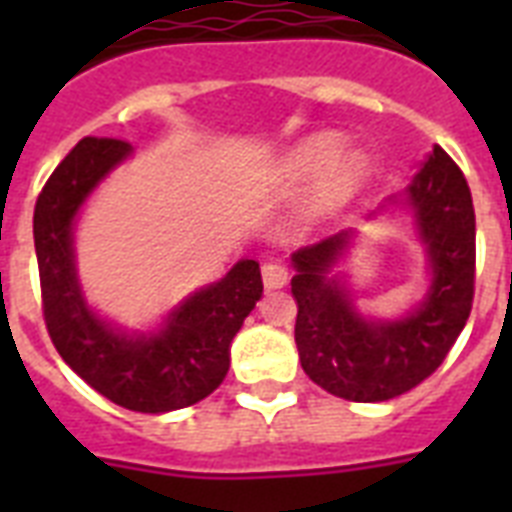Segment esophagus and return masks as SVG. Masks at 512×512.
<instances>
[{
	"instance_id": "1",
	"label": "esophagus",
	"mask_w": 512,
	"mask_h": 512,
	"mask_svg": "<svg viewBox=\"0 0 512 512\" xmlns=\"http://www.w3.org/2000/svg\"><path fill=\"white\" fill-rule=\"evenodd\" d=\"M289 273L287 268H284V263L281 260H271V263L263 265V284L265 289H281L284 284H287Z\"/></svg>"
}]
</instances>
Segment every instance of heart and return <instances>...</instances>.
<instances>
[{
    "instance_id": "obj_1",
    "label": "heart",
    "mask_w": 512,
    "mask_h": 512,
    "mask_svg": "<svg viewBox=\"0 0 512 512\" xmlns=\"http://www.w3.org/2000/svg\"><path fill=\"white\" fill-rule=\"evenodd\" d=\"M342 138L335 132H321L313 138L303 140L300 146L287 159V172L295 180H305L313 177L319 170H324L335 155L338 159L329 167L324 183H321L316 199H313L311 209L305 212V220H319L327 212L337 209L342 201H348L350 196H356L364 183L369 180V159L361 151H342Z\"/></svg>"
}]
</instances>
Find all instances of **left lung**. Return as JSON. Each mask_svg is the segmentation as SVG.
<instances>
[{
  "label": "left lung",
  "mask_w": 512,
  "mask_h": 512,
  "mask_svg": "<svg viewBox=\"0 0 512 512\" xmlns=\"http://www.w3.org/2000/svg\"><path fill=\"white\" fill-rule=\"evenodd\" d=\"M390 204L412 212L428 271V292L404 316H366L348 273L337 271L356 231L292 255L300 364L327 393L361 404L401 396L436 372L473 308L476 215L468 183L444 148L433 146L409 188L377 212Z\"/></svg>",
  "instance_id": "8db88e82"
}]
</instances>
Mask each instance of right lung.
Masks as SVG:
<instances>
[{"label":"right lung","mask_w":512,"mask_h":512,"mask_svg":"<svg viewBox=\"0 0 512 512\" xmlns=\"http://www.w3.org/2000/svg\"><path fill=\"white\" fill-rule=\"evenodd\" d=\"M132 156L124 140L84 138L58 164L34 209V247L47 332L71 369L108 401L164 414L207 398L231 366V342L263 297L257 260L196 289L156 329H124L92 311L76 271L74 228L84 201Z\"/></svg>","instance_id":"add662e5"}]
</instances>
